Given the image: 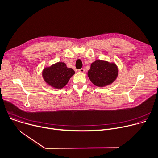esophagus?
<instances>
[{
	"instance_id": "1",
	"label": "esophagus",
	"mask_w": 158,
	"mask_h": 158,
	"mask_svg": "<svg viewBox=\"0 0 158 158\" xmlns=\"http://www.w3.org/2000/svg\"><path fill=\"white\" fill-rule=\"evenodd\" d=\"M78 72H81V73H84L85 72V69H80L78 70Z\"/></svg>"
}]
</instances>
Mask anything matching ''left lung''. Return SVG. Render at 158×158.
<instances>
[{
	"label": "left lung",
	"mask_w": 158,
	"mask_h": 158,
	"mask_svg": "<svg viewBox=\"0 0 158 158\" xmlns=\"http://www.w3.org/2000/svg\"><path fill=\"white\" fill-rule=\"evenodd\" d=\"M118 73V70L114 64L98 60L91 64L88 76L94 85L103 87L113 83Z\"/></svg>",
	"instance_id": "1"
}]
</instances>
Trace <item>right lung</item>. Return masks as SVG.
I'll return each instance as SVG.
<instances>
[{"mask_svg":"<svg viewBox=\"0 0 158 158\" xmlns=\"http://www.w3.org/2000/svg\"><path fill=\"white\" fill-rule=\"evenodd\" d=\"M74 74V70L67 68L66 64L63 62L56 63L50 67L45 68L42 73L44 80L48 85L58 89L64 87Z\"/></svg>","mask_w":158,"mask_h":158,"instance_id":"obj_1","label":"right lung"}]
</instances>
